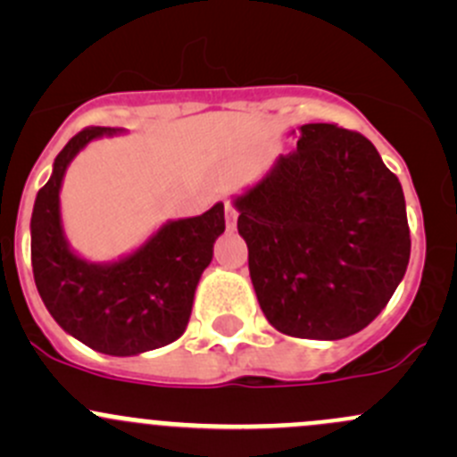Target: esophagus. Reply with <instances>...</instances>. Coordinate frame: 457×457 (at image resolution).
<instances>
[{
	"mask_svg": "<svg viewBox=\"0 0 457 457\" xmlns=\"http://www.w3.org/2000/svg\"><path fill=\"white\" fill-rule=\"evenodd\" d=\"M237 219H238V212L234 210L232 205L225 207V225H228L229 232H234V229H237Z\"/></svg>",
	"mask_w": 457,
	"mask_h": 457,
	"instance_id": "34e87169",
	"label": "esophagus"
}]
</instances>
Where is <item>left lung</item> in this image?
Masks as SVG:
<instances>
[{"mask_svg":"<svg viewBox=\"0 0 457 457\" xmlns=\"http://www.w3.org/2000/svg\"><path fill=\"white\" fill-rule=\"evenodd\" d=\"M296 150L234 196L262 314L280 334L340 340L385 310L411 254L398 177L370 139L298 128Z\"/></svg>","mask_w":457,"mask_h":457,"instance_id":"8db88e82","label":"left lung"}]
</instances>
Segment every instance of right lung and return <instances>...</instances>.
<instances>
[{
  "instance_id": "right-lung-1",
  "label": "right lung",
  "mask_w": 457,
  "mask_h": 457,
  "mask_svg": "<svg viewBox=\"0 0 457 457\" xmlns=\"http://www.w3.org/2000/svg\"><path fill=\"white\" fill-rule=\"evenodd\" d=\"M114 135L121 128H86L59 152L32 207L30 258L37 292L66 334L108 356H137L186 331L196 285L225 232V207L216 203L201 216L168 220L119 261L81 258L63 232V174L87 143Z\"/></svg>"
}]
</instances>
